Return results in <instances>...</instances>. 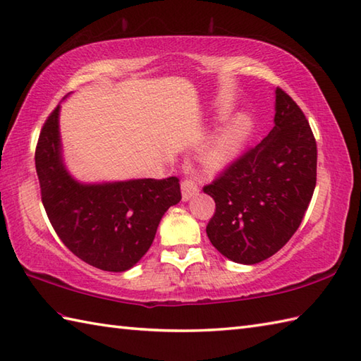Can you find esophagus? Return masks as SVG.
Wrapping results in <instances>:
<instances>
[{
  "mask_svg": "<svg viewBox=\"0 0 361 361\" xmlns=\"http://www.w3.org/2000/svg\"><path fill=\"white\" fill-rule=\"evenodd\" d=\"M197 194H199V186H197L192 180L186 178L185 181L181 183V197H183V200L188 202V200L192 199V197L197 195Z\"/></svg>",
  "mask_w": 361,
  "mask_h": 361,
  "instance_id": "obj_1",
  "label": "esophagus"
}]
</instances>
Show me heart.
I'll return each instance as SVG.
<instances>
[{
    "label": "heart",
    "mask_w": 361,
    "mask_h": 361,
    "mask_svg": "<svg viewBox=\"0 0 361 361\" xmlns=\"http://www.w3.org/2000/svg\"><path fill=\"white\" fill-rule=\"evenodd\" d=\"M252 128L253 120L247 114H238L230 122L225 123L214 139V142L209 145L207 154H204L208 167L214 169V171H221V169L233 164L241 157L247 140L250 137Z\"/></svg>",
    "instance_id": "b5f03b06"
}]
</instances>
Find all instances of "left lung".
I'll list each match as a JSON object with an SVG mask.
<instances>
[{"label":"left lung","mask_w":361,"mask_h":361,"mask_svg":"<svg viewBox=\"0 0 361 361\" xmlns=\"http://www.w3.org/2000/svg\"><path fill=\"white\" fill-rule=\"evenodd\" d=\"M274 128L203 188L216 202L211 244L239 264L272 257L299 228L316 186L317 148L310 123L285 90L275 89Z\"/></svg>","instance_id":"1"}]
</instances>
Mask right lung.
Masks as SVG:
<instances>
[{
  "label": "right lung",
  "mask_w": 361,
  "mask_h": 361,
  "mask_svg": "<svg viewBox=\"0 0 361 361\" xmlns=\"http://www.w3.org/2000/svg\"><path fill=\"white\" fill-rule=\"evenodd\" d=\"M59 111L58 104L35 148L47 216L78 258L102 271H128L150 249L166 211L181 200L178 178L80 183L63 164Z\"/></svg>",
  "instance_id": "right-lung-1"
}]
</instances>
